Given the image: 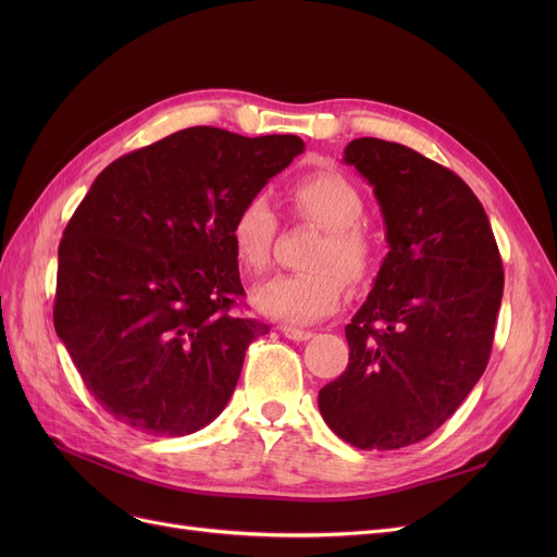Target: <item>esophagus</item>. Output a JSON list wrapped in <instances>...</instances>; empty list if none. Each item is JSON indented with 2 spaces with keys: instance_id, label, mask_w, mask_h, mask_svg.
I'll return each instance as SVG.
<instances>
[{
  "instance_id": "34e87169",
  "label": "esophagus",
  "mask_w": 557,
  "mask_h": 557,
  "mask_svg": "<svg viewBox=\"0 0 557 557\" xmlns=\"http://www.w3.org/2000/svg\"><path fill=\"white\" fill-rule=\"evenodd\" d=\"M282 334H284L288 341H298V343L309 341V338L313 336V332H309V330H296V327H282Z\"/></svg>"
}]
</instances>
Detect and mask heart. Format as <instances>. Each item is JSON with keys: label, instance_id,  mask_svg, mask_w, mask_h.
Returning <instances> with one entry per match:
<instances>
[{"label": "heart", "instance_id": "obj_1", "mask_svg": "<svg viewBox=\"0 0 557 557\" xmlns=\"http://www.w3.org/2000/svg\"><path fill=\"white\" fill-rule=\"evenodd\" d=\"M296 212L325 230L309 269L302 275H275L252 290V305L263 315L288 325H309L334 313L343 302V280L363 284L370 280L376 248L372 234L359 223L363 198L345 175L318 171L305 175L290 189ZM277 232V216L267 196H252L237 210L230 225L232 250L239 263L259 273L267 269Z\"/></svg>", "mask_w": 557, "mask_h": 557}]
</instances>
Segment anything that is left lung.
Instances as JSON below:
<instances>
[{
	"instance_id": "left-lung-1",
	"label": "left lung",
	"mask_w": 557,
	"mask_h": 557,
	"mask_svg": "<svg viewBox=\"0 0 557 557\" xmlns=\"http://www.w3.org/2000/svg\"><path fill=\"white\" fill-rule=\"evenodd\" d=\"M343 162L370 183L388 255L345 327V372L318 393L320 416L359 449L424 441L485 372L504 296L502 255L481 200L408 146L361 137Z\"/></svg>"
}]
</instances>
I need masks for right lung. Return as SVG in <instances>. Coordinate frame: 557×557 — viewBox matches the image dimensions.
I'll use <instances>...</instances> for the list:
<instances>
[{"label": "right lung", "instance_id": "1", "mask_svg": "<svg viewBox=\"0 0 557 557\" xmlns=\"http://www.w3.org/2000/svg\"><path fill=\"white\" fill-rule=\"evenodd\" d=\"M305 149L296 135L194 126L106 166L58 248L53 325L106 411L149 435L208 426L269 325L244 296L230 225Z\"/></svg>", "mask_w": 557, "mask_h": 557}]
</instances>
